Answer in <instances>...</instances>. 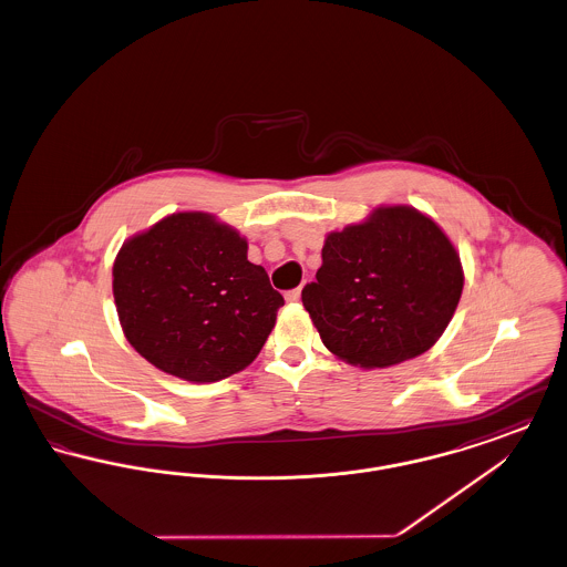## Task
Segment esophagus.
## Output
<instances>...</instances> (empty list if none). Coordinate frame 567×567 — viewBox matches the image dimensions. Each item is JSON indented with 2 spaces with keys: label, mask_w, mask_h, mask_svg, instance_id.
Returning <instances> with one entry per match:
<instances>
[{
  "label": "esophagus",
  "mask_w": 567,
  "mask_h": 567,
  "mask_svg": "<svg viewBox=\"0 0 567 567\" xmlns=\"http://www.w3.org/2000/svg\"><path fill=\"white\" fill-rule=\"evenodd\" d=\"M299 297H301V289L297 287V289H291V291H287L285 293V299L289 301V303H296V301H299Z\"/></svg>",
  "instance_id": "1"
}]
</instances>
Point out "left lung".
I'll return each instance as SVG.
<instances>
[{
	"instance_id": "1",
	"label": "left lung",
	"mask_w": 567,
	"mask_h": 567,
	"mask_svg": "<svg viewBox=\"0 0 567 567\" xmlns=\"http://www.w3.org/2000/svg\"><path fill=\"white\" fill-rule=\"evenodd\" d=\"M461 291V261L444 231L410 206H386L327 236L301 301L329 351L389 368L432 349Z\"/></svg>"
}]
</instances>
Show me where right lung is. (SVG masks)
Returning a JSON list of instances; mask_svg holds the SVG:
<instances>
[{
    "label": "right lung",
    "instance_id": "obj_1",
    "mask_svg": "<svg viewBox=\"0 0 567 567\" xmlns=\"http://www.w3.org/2000/svg\"><path fill=\"white\" fill-rule=\"evenodd\" d=\"M215 216L178 213L123 244L112 268L130 344L172 377L216 382L264 349L285 299Z\"/></svg>",
    "mask_w": 567,
    "mask_h": 567
}]
</instances>
